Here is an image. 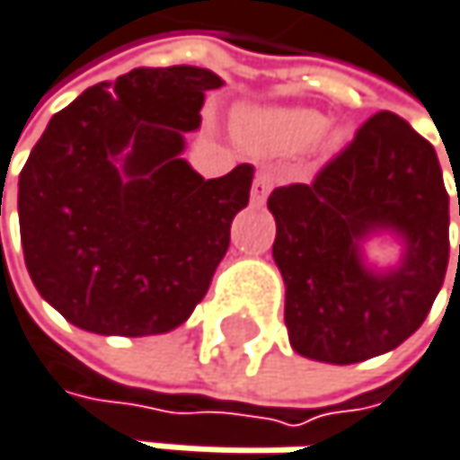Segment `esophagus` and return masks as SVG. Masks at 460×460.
<instances>
[{"instance_id": "obj_1", "label": "esophagus", "mask_w": 460, "mask_h": 460, "mask_svg": "<svg viewBox=\"0 0 460 460\" xmlns=\"http://www.w3.org/2000/svg\"><path fill=\"white\" fill-rule=\"evenodd\" d=\"M273 173H268V171H261L256 179H253V187H251V204L253 207H261L264 201H268V196H270V190H273Z\"/></svg>"}]
</instances>
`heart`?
Listing matches in <instances>:
<instances>
[{
	"mask_svg": "<svg viewBox=\"0 0 460 460\" xmlns=\"http://www.w3.org/2000/svg\"><path fill=\"white\" fill-rule=\"evenodd\" d=\"M328 115H323L320 110L284 107L253 112L243 129L253 143L279 154H295L314 143H320L325 154H340L348 146L350 132L342 123H333V127H328Z\"/></svg>",
	"mask_w": 460,
	"mask_h": 460,
	"instance_id": "b5f03b06",
	"label": "heart"
}]
</instances>
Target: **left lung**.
<instances>
[{"instance_id":"obj_1","label":"left lung","mask_w":460,"mask_h":460,"mask_svg":"<svg viewBox=\"0 0 460 460\" xmlns=\"http://www.w3.org/2000/svg\"><path fill=\"white\" fill-rule=\"evenodd\" d=\"M268 209L295 353L356 364L394 350L425 323L447 273L450 196L433 146L400 115H373L312 184L276 187ZM381 234L401 245L386 269L363 256Z\"/></svg>"}]
</instances>
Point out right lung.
Wrapping results in <instances>:
<instances>
[{
  "instance_id": "obj_1",
  "label": "right lung",
  "mask_w": 460,
  "mask_h": 460,
  "mask_svg": "<svg viewBox=\"0 0 460 460\" xmlns=\"http://www.w3.org/2000/svg\"><path fill=\"white\" fill-rule=\"evenodd\" d=\"M209 68H135L87 87L49 120L19 176V226L35 289L102 337L181 325L209 289L253 168L204 179L184 160Z\"/></svg>"
}]
</instances>
